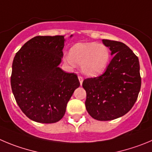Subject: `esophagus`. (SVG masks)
I'll return each mask as SVG.
<instances>
[{
  "label": "esophagus",
  "instance_id": "obj_1",
  "mask_svg": "<svg viewBox=\"0 0 152 152\" xmlns=\"http://www.w3.org/2000/svg\"><path fill=\"white\" fill-rule=\"evenodd\" d=\"M78 79H79V83H80V85H81V86H82V85H83V77H82V76H78Z\"/></svg>",
  "mask_w": 152,
  "mask_h": 152
}]
</instances>
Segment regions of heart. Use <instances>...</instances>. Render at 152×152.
<instances>
[{
  "label": "heart",
  "mask_w": 152,
  "mask_h": 152,
  "mask_svg": "<svg viewBox=\"0 0 152 152\" xmlns=\"http://www.w3.org/2000/svg\"><path fill=\"white\" fill-rule=\"evenodd\" d=\"M70 66L81 65L82 73L93 77L104 72L110 60V51L104 44L96 42L76 43L64 57Z\"/></svg>",
  "instance_id": "1"
}]
</instances>
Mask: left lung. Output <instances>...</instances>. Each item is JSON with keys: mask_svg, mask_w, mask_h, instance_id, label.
<instances>
[{"mask_svg": "<svg viewBox=\"0 0 152 152\" xmlns=\"http://www.w3.org/2000/svg\"><path fill=\"white\" fill-rule=\"evenodd\" d=\"M113 58L101 76L86 79V107L98 121H110L124 115L134 105L141 87L139 59L125 44L103 39Z\"/></svg>", "mask_w": 152, "mask_h": 152, "instance_id": "obj_1", "label": "left lung"}]
</instances>
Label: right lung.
<instances>
[{
	"label": "right lung",
	"mask_w": 152,
	"mask_h": 152,
	"mask_svg": "<svg viewBox=\"0 0 152 152\" xmlns=\"http://www.w3.org/2000/svg\"><path fill=\"white\" fill-rule=\"evenodd\" d=\"M64 42V36L35 37L24 44L13 59L12 93L22 111L36 122L60 121L80 86L76 74L65 73L58 66Z\"/></svg>",
	"instance_id": "add662e5"
}]
</instances>
